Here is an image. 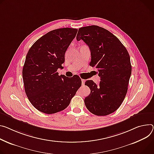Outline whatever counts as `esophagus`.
Segmentation results:
<instances>
[{
	"mask_svg": "<svg viewBox=\"0 0 154 154\" xmlns=\"http://www.w3.org/2000/svg\"><path fill=\"white\" fill-rule=\"evenodd\" d=\"M81 80H82V84L83 85H85V80L84 79H82Z\"/></svg>",
	"mask_w": 154,
	"mask_h": 154,
	"instance_id": "esophagus-1",
	"label": "esophagus"
}]
</instances>
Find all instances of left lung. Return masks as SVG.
<instances>
[{"mask_svg":"<svg viewBox=\"0 0 154 154\" xmlns=\"http://www.w3.org/2000/svg\"><path fill=\"white\" fill-rule=\"evenodd\" d=\"M79 31L77 40H83L89 47L90 65L97 69L101 78L99 85L93 80L86 81L91 92L85 104L96 116H107L120 106L127 93L131 74L129 53L119 39L103 27L92 25L80 27Z\"/></svg>","mask_w":154,"mask_h":154,"instance_id":"obj_1","label":"left lung"}]
</instances>
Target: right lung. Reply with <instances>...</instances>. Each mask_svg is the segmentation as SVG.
I'll return each instance as SVG.
<instances>
[{
	"instance_id": "1",
	"label": "right lung",
	"mask_w": 154,
	"mask_h": 154,
	"mask_svg": "<svg viewBox=\"0 0 154 154\" xmlns=\"http://www.w3.org/2000/svg\"><path fill=\"white\" fill-rule=\"evenodd\" d=\"M78 29L60 28L38 38L27 53L23 68L26 94L32 105L51 114L65 109L82 85L78 75H59L65 53Z\"/></svg>"
}]
</instances>
